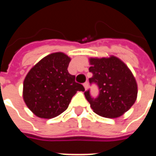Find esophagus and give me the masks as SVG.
Returning <instances> with one entry per match:
<instances>
[{
	"label": "esophagus",
	"mask_w": 156,
	"mask_h": 156,
	"mask_svg": "<svg viewBox=\"0 0 156 156\" xmlns=\"http://www.w3.org/2000/svg\"><path fill=\"white\" fill-rule=\"evenodd\" d=\"M88 82H86V83H83V87H84L85 89H87V88H88Z\"/></svg>",
	"instance_id": "esophagus-1"
}]
</instances>
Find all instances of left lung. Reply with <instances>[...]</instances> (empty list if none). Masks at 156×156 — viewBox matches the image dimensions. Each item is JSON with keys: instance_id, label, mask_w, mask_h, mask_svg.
I'll return each mask as SVG.
<instances>
[{"instance_id": "1", "label": "left lung", "mask_w": 156, "mask_h": 156, "mask_svg": "<svg viewBox=\"0 0 156 156\" xmlns=\"http://www.w3.org/2000/svg\"><path fill=\"white\" fill-rule=\"evenodd\" d=\"M90 83H96L99 94L92 98L89 90L84 92L90 107L97 115L105 118H118L124 115L137 98L136 80L124 62L115 56L89 58Z\"/></svg>"}]
</instances>
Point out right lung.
Masks as SVG:
<instances>
[{"mask_svg": "<svg viewBox=\"0 0 156 156\" xmlns=\"http://www.w3.org/2000/svg\"><path fill=\"white\" fill-rule=\"evenodd\" d=\"M71 58L63 52L46 56L32 67L23 83V99L37 117L51 119L68 108L72 98L83 86L68 71Z\"/></svg>", "mask_w": 156, "mask_h": 156, "instance_id": "1", "label": "right lung"}]
</instances>
